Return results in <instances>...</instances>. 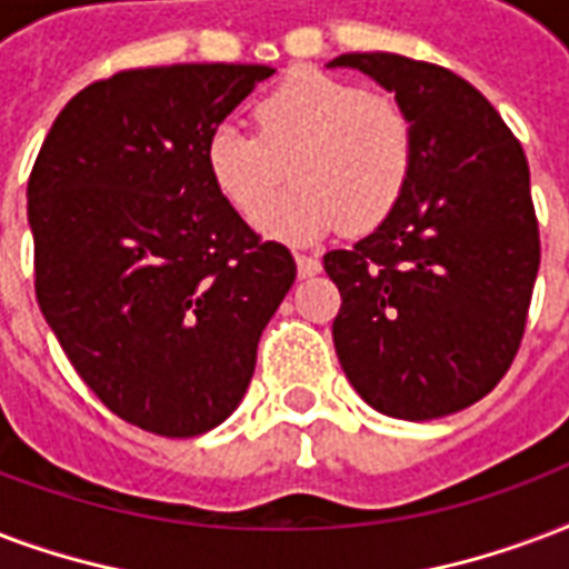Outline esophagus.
<instances>
[{
	"instance_id": "1",
	"label": "esophagus",
	"mask_w": 569,
	"mask_h": 569,
	"mask_svg": "<svg viewBox=\"0 0 569 569\" xmlns=\"http://www.w3.org/2000/svg\"><path fill=\"white\" fill-rule=\"evenodd\" d=\"M295 262H298V277H313L322 271V262L313 253H295Z\"/></svg>"
}]
</instances>
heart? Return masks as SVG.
Instances as JSON below:
<instances>
[{
  "label": "heart",
  "instance_id": "1",
  "mask_svg": "<svg viewBox=\"0 0 569 569\" xmlns=\"http://www.w3.org/2000/svg\"><path fill=\"white\" fill-rule=\"evenodd\" d=\"M256 121L259 133L236 121L208 130L206 167L214 188L253 217L290 160L293 188L256 217L266 236L303 244L342 223L367 232L400 206L418 133L397 98L298 68L259 98Z\"/></svg>",
  "mask_w": 569,
  "mask_h": 569
}]
</instances>
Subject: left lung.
I'll return each mask as SVG.
<instances>
[{
	"mask_svg": "<svg viewBox=\"0 0 569 569\" xmlns=\"http://www.w3.org/2000/svg\"><path fill=\"white\" fill-rule=\"evenodd\" d=\"M409 110L411 181L372 236L325 253L333 349L355 390L400 420L483 400L510 370L540 268L526 151L475 86L397 53H346Z\"/></svg>",
	"mask_w": 569,
	"mask_h": 569,
	"instance_id": "obj_1",
	"label": "left lung"
}]
</instances>
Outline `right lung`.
Segmentation results:
<instances>
[{
  "instance_id": "1",
  "label": "right lung",
  "mask_w": 569,
  "mask_h": 569,
  "mask_svg": "<svg viewBox=\"0 0 569 569\" xmlns=\"http://www.w3.org/2000/svg\"><path fill=\"white\" fill-rule=\"evenodd\" d=\"M268 64L130 68L86 86L56 116L32 176L34 295L94 397L154 436L227 420L256 346L295 283L214 188L208 130Z\"/></svg>"
}]
</instances>
